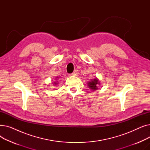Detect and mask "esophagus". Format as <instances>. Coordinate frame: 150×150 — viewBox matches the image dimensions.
Returning <instances> with one entry per match:
<instances>
[{
  "label": "esophagus",
  "mask_w": 150,
  "mask_h": 150,
  "mask_svg": "<svg viewBox=\"0 0 150 150\" xmlns=\"http://www.w3.org/2000/svg\"><path fill=\"white\" fill-rule=\"evenodd\" d=\"M73 76H77L78 75V70H75L74 71V72L72 73V74H71Z\"/></svg>",
  "instance_id": "obj_1"
}]
</instances>
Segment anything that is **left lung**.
I'll list each match as a JSON object with an SVG mask.
<instances>
[{
  "instance_id": "8db88e82",
  "label": "left lung",
  "mask_w": 150,
  "mask_h": 150,
  "mask_svg": "<svg viewBox=\"0 0 150 150\" xmlns=\"http://www.w3.org/2000/svg\"><path fill=\"white\" fill-rule=\"evenodd\" d=\"M100 84V83L98 82V80L97 78H95L93 80H92L91 81L89 82V83L88 84L89 88H90V89L96 91L98 89L97 86Z\"/></svg>"
}]
</instances>
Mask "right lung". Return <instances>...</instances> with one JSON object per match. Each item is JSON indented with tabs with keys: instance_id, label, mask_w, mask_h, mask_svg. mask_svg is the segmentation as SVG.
I'll return each mask as SVG.
<instances>
[{
	"instance_id": "1",
	"label": "right lung",
	"mask_w": 150,
	"mask_h": 150,
	"mask_svg": "<svg viewBox=\"0 0 150 150\" xmlns=\"http://www.w3.org/2000/svg\"><path fill=\"white\" fill-rule=\"evenodd\" d=\"M58 84V83L57 82H54V83H53V85H54V86H57Z\"/></svg>"
}]
</instances>
